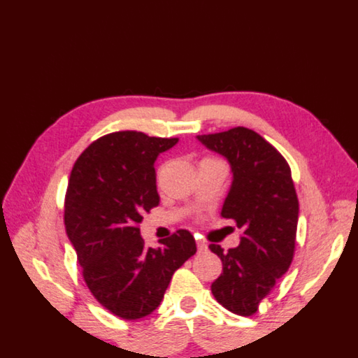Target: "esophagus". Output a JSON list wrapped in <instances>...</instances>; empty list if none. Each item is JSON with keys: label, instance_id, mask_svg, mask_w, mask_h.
Wrapping results in <instances>:
<instances>
[{"label": "esophagus", "instance_id": "obj_1", "mask_svg": "<svg viewBox=\"0 0 358 358\" xmlns=\"http://www.w3.org/2000/svg\"><path fill=\"white\" fill-rule=\"evenodd\" d=\"M197 248H199V251H200V253H203V251H206L208 250V245L205 243V242H203V241H197Z\"/></svg>", "mask_w": 358, "mask_h": 358}]
</instances>
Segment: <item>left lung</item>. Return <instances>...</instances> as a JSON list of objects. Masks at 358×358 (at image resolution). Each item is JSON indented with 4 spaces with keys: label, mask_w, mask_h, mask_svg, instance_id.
Segmentation results:
<instances>
[{
    "label": "left lung",
    "mask_w": 358,
    "mask_h": 358,
    "mask_svg": "<svg viewBox=\"0 0 358 358\" xmlns=\"http://www.w3.org/2000/svg\"><path fill=\"white\" fill-rule=\"evenodd\" d=\"M197 139L228 161L233 181L220 214L243 231L239 247L225 253L220 245H209L223 265L211 292L229 312L251 317L289 270L295 251L299 203L290 167L275 147L250 129L236 127Z\"/></svg>",
    "instance_id": "8db88e82"
}]
</instances>
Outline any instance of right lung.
Listing matches in <instances>:
<instances>
[{
  "label": "right lung",
  "mask_w": 358,
  "mask_h": 358,
  "mask_svg": "<svg viewBox=\"0 0 358 358\" xmlns=\"http://www.w3.org/2000/svg\"><path fill=\"white\" fill-rule=\"evenodd\" d=\"M178 138L116 131L77 158L65 199V229L93 296L122 320L150 315L175 270L195 255L194 236L178 229L147 248L138 225L158 206L155 161Z\"/></svg>",
  "instance_id": "right-lung-1"
}]
</instances>
